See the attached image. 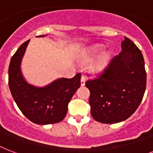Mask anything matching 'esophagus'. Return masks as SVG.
<instances>
[{
	"label": "esophagus",
	"instance_id": "1",
	"mask_svg": "<svg viewBox=\"0 0 153 153\" xmlns=\"http://www.w3.org/2000/svg\"><path fill=\"white\" fill-rule=\"evenodd\" d=\"M86 80H87V76H86L85 74H82V77H81V85L82 86H84Z\"/></svg>",
	"mask_w": 153,
	"mask_h": 153
}]
</instances>
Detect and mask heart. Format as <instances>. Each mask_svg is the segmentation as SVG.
Wrapping results in <instances>:
<instances>
[{"instance_id":"obj_1","label":"heart","mask_w":153,"mask_h":153,"mask_svg":"<svg viewBox=\"0 0 153 153\" xmlns=\"http://www.w3.org/2000/svg\"><path fill=\"white\" fill-rule=\"evenodd\" d=\"M102 46L101 45H97V46H95L91 49V55L92 56H98L100 53H101L102 52Z\"/></svg>"}]
</instances>
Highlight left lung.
Returning a JSON list of instances; mask_svg holds the SVG:
<instances>
[{"instance_id":"8db88e82","label":"left lung","mask_w":153,"mask_h":153,"mask_svg":"<svg viewBox=\"0 0 153 153\" xmlns=\"http://www.w3.org/2000/svg\"><path fill=\"white\" fill-rule=\"evenodd\" d=\"M121 52L96 78L86 82L91 114L98 122L115 123L129 118L140 104L147 74L140 50L127 37Z\"/></svg>"}]
</instances>
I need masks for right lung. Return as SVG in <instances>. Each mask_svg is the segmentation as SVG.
<instances>
[{
    "mask_svg": "<svg viewBox=\"0 0 153 153\" xmlns=\"http://www.w3.org/2000/svg\"><path fill=\"white\" fill-rule=\"evenodd\" d=\"M29 42L23 43L12 57L9 89L21 111L33 123L42 125L58 123L65 118L69 102L81 85V74L78 73L72 79H58L44 87L29 84L21 72V62Z\"/></svg>",
    "mask_w": 153,
    "mask_h": 153,
    "instance_id": "right-lung-1",
    "label": "right lung"
}]
</instances>
